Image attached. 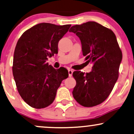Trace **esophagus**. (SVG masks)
<instances>
[{
  "label": "esophagus",
  "mask_w": 134,
  "mask_h": 134,
  "mask_svg": "<svg viewBox=\"0 0 134 134\" xmlns=\"http://www.w3.org/2000/svg\"><path fill=\"white\" fill-rule=\"evenodd\" d=\"M73 70H72V69H69L68 70V72H69V77H71L72 75V74H73Z\"/></svg>",
  "instance_id": "34e87169"
}]
</instances>
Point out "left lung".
Segmentation results:
<instances>
[{
    "label": "left lung",
    "mask_w": 134,
    "mask_h": 134,
    "mask_svg": "<svg viewBox=\"0 0 134 134\" xmlns=\"http://www.w3.org/2000/svg\"><path fill=\"white\" fill-rule=\"evenodd\" d=\"M69 32L79 37L83 55L87 62L93 64L89 73L73 72L76 80L74 98L83 107L97 105L109 97L118 79L122 54L115 35L93 21L74 25Z\"/></svg>",
    "instance_id": "8db88e82"
}]
</instances>
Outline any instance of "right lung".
I'll use <instances>...</instances> for the list:
<instances>
[{"label": "right lung", "instance_id": "1", "mask_svg": "<svg viewBox=\"0 0 134 134\" xmlns=\"http://www.w3.org/2000/svg\"><path fill=\"white\" fill-rule=\"evenodd\" d=\"M71 25L37 24L21 35L16 45L12 72L21 97L32 107L43 109L54 102L58 88L69 76L64 68L46 62L58 54V43Z\"/></svg>", "mask_w": 134, "mask_h": 134}]
</instances>
